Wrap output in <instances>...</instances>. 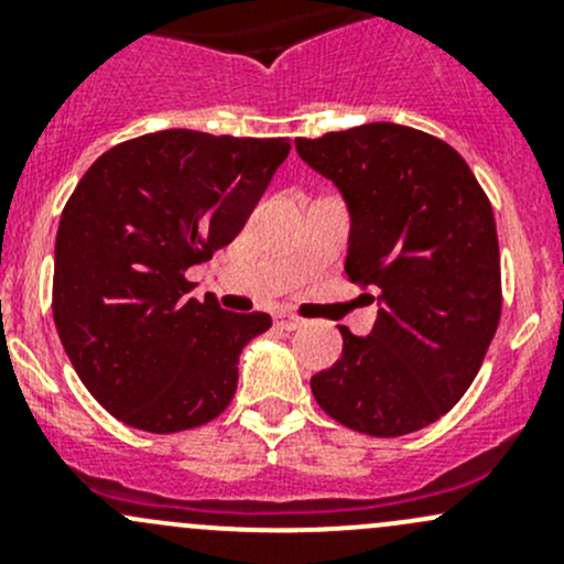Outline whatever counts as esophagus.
Returning <instances> with one entry per match:
<instances>
[{"instance_id": "34e87169", "label": "esophagus", "mask_w": 564, "mask_h": 564, "mask_svg": "<svg viewBox=\"0 0 564 564\" xmlns=\"http://www.w3.org/2000/svg\"><path fill=\"white\" fill-rule=\"evenodd\" d=\"M275 324H278V327H281V329H286V333H292V329H300V327H303V318H297V316H289V314H278L275 316Z\"/></svg>"}]
</instances>
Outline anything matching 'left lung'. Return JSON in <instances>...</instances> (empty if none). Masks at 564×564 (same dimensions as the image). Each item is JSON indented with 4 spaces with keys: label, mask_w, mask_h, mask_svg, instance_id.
Listing matches in <instances>:
<instances>
[{
    "label": "left lung",
    "mask_w": 564,
    "mask_h": 564,
    "mask_svg": "<svg viewBox=\"0 0 564 564\" xmlns=\"http://www.w3.org/2000/svg\"><path fill=\"white\" fill-rule=\"evenodd\" d=\"M297 155L338 187L349 213L346 275L377 289L368 335L311 377L346 429L403 436L469 390L502 314L494 209L464 158L395 122L297 139Z\"/></svg>",
    "instance_id": "8db88e82"
}]
</instances>
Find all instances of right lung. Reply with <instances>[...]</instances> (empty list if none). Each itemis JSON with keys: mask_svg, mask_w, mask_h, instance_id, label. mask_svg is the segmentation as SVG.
Masks as SVG:
<instances>
[{"mask_svg": "<svg viewBox=\"0 0 564 564\" xmlns=\"http://www.w3.org/2000/svg\"><path fill=\"white\" fill-rule=\"evenodd\" d=\"M286 139L172 128L122 141L82 176L54 246V324L95 401L150 434L218 417L248 340L272 318L187 300L185 270L229 246Z\"/></svg>", "mask_w": 564, "mask_h": 564, "instance_id": "1", "label": "right lung"}]
</instances>
